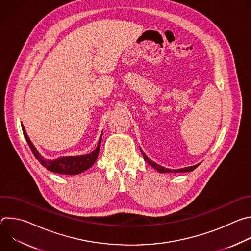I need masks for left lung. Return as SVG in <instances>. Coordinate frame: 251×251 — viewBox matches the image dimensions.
I'll list each match as a JSON object with an SVG mask.
<instances>
[{
    "mask_svg": "<svg viewBox=\"0 0 251 251\" xmlns=\"http://www.w3.org/2000/svg\"><path fill=\"white\" fill-rule=\"evenodd\" d=\"M141 150V149H140ZM141 152H142V155H143V157H144V160L149 164V165H151L154 169H156L157 171H159L160 173H184V172H192V171H194L200 164H198V165H195V166H191V167H187V168H183V169H177V170H170V169H167V168H165V167H162V166H160V165H158V164H156L155 162H153V161H151L144 153H143V151L141 150Z\"/></svg>",
    "mask_w": 251,
    "mask_h": 251,
    "instance_id": "8db88e82",
    "label": "left lung"
}]
</instances>
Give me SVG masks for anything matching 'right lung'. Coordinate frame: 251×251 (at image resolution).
Returning <instances> with one entry per match:
<instances>
[{
    "mask_svg": "<svg viewBox=\"0 0 251 251\" xmlns=\"http://www.w3.org/2000/svg\"><path fill=\"white\" fill-rule=\"evenodd\" d=\"M22 128H23L24 136H25V138L27 142V144H28L33 156L39 160V162L45 168H47L49 171H51L53 173H58V174H63V175H77V174H80V173L86 171L87 169H89L95 163V161L98 157L102 135L100 136V139L98 141V145H97L96 149L90 154L82 155V156H76V157H63V158H59L57 160H46L45 158H43L39 154L38 150L35 149L34 146L32 145V143L29 140L24 126H22Z\"/></svg>",
    "mask_w": 251,
    "mask_h": 251,
    "instance_id": "1",
    "label": "right lung"
}]
</instances>
